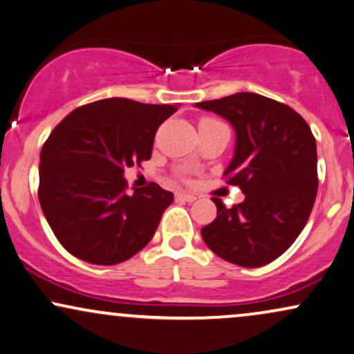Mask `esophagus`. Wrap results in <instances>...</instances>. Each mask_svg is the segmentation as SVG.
Returning a JSON list of instances; mask_svg holds the SVG:
<instances>
[{"instance_id": "esophagus-1", "label": "esophagus", "mask_w": 354, "mask_h": 354, "mask_svg": "<svg viewBox=\"0 0 354 354\" xmlns=\"http://www.w3.org/2000/svg\"><path fill=\"white\" fill-rule=\"evenodd\" d=\"M176 198L181 199V201H186V203H194V201H196V196L194 194H187V192H178Z\"/></svg>"}]
</instances>
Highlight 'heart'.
Instances as JSON below:
<instances>
[{
  "mask_svg": "<svg viewBox=\"0 0 354 354\" xmlns=\"http://www.w3.org/2000/svg\"><path fill=\"white\" fill-rule=\"evenodd\" d=\"M204 120H210V122H216V120H212V119H204Z\"/></svg>",
  "mask_w": 354,
  "mask_h": 354,
  "instance_id": "heart-1",
  "label": "heart"
}]
</instances>
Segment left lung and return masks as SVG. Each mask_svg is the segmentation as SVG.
Listing matches in <instances>:
<instances>
[{
	"instance_id": "obj_1",
	"label": "left lung",
	"mask_w": 354,
	"mask_h": 354,
	"mask_svg": "<svg viewBox=\"0 0 354 354\" xmlns=\"http://www.w3.org/2000/svg\"><path fill=\"white\" fill-rule=\"evenodd\" d=\"M194 106L234 127V158L223 176L245 194L232 209L212 199L217 217L201 230L205 245L234 265H268L294 243L314 207L319 180L310 127L289 106L257 93Z\"/></svg>"
}]
</instances>
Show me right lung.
<instances>
[{
  "instance_id": "1",
  "label": "right lung",
  "mask_w": 354,
  "mask_h": 354,
  "mask_svg": "<svg viewBox=\"0 0 354 354\" xmlns=\"http://www.w3.org/2000/svg\"><path fill=\"white\" fill-rule=\"evenodd\" d=\"M176 111L178 104L107 97L53 129L40 151L39 201L66 252L111 266L151 240L173 192L151 183L129 196L124 169L150 160L156 129Z\"/></svg>"
}]
</instances>
